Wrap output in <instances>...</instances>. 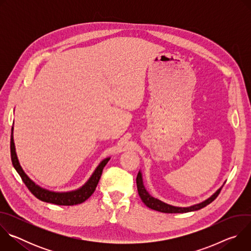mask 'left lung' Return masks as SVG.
Instances as JSON below:
<instances>
[{
  "mask_svg": "<svg viewBox=\"0 0 251 251\" xmlns=\"http://www.w3.org/2000/svg\"><path fill=\"white\" fill-rule=\"evenodd\" d=\"M136 183H137V189H138V194L142 200V201L144 202L148 207L154 209V210H158L161 212H166V213H184V212H189V211H195V210H199L204 206H206L207 204H209L211 201H213L214 200L217 199V197L219 196V194L221 193V190L223 189V187H221L216 193H214L212 196H210L208 199H206L205 201L191 205V206H187V207H181V206H175V205H171L168 204L154 197H152L147 190L144 187V184H143V177H142V173L141 171H139L137 177H136Z\"/></svg>",
  "mask_w": 251,
  "mask_h": 251,
  "instance_id": "8db88e82",
  "label": "left lung"
}]
</instances>
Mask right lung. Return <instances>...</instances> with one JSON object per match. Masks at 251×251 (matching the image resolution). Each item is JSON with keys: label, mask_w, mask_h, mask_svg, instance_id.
I'll use <instances>...</instances> for the list:
<instances>
[{"label": "right lung", "mask_w": 251, "mask_h": 251, "mask_svg": "<svg viewBox=\"0 0 251 251\" xmlns=\"http://www.w3.org/2000/svg\"><path fill=\"white\" fill-rule=\"evenodd\" d=\"M14 127H12V135H11V158L12 163L18 174L21 176L23 182L26 186V188L30 191V193L41 201L46 202H50L58 205H75L79 204L83 201H85L90 196L94 193L97 184L100 180V176L102 175L103 168L105 165L108 163L110 158H106L103 161L100 162V164L96 167L95 171L91 175V176L88 178V181L79 189L70 191V192H52L47 189H44L40 187L39 185L35 184L33 181L27 176V175L25 173L23 168L20 165V162L18 160V156L16 153L15 143H14Z\"/></svg>", "instance_id": "1"}]
</instances>
